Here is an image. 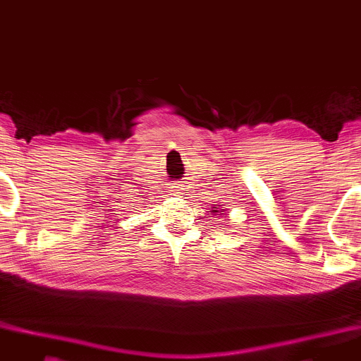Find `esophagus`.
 Instances as JSON below:
<instances>
[{"label": "esophagus", "mask_w": 361, "mask_h": 361, "mask_svg": "<svg viewBox=\"0 0 361 361\" xmlns=\"http://www.w3.org/2000/svg\"><path fill=\"white\" fill-rule=\"evenodd\" d=\"M180 186H182V185H176V183H175L171 190H172L173 193H180V192H178V190H180Z\"/></svg>", "instance_id": "34e87169"}]
</instances>
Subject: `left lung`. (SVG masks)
<instances>
[{"mask_svg":"<svg viewBox=\"0 0 361 361\" xmlns=\"http://www.w3.org/2000/svg\"><path fill=\"white\" fill-rule=\"evenodd\" d=\"M215 204H216V202H215ZM218 207H221V205H218ZM219 211H221V212H224L225 209H219ZM219 211H218L216 208H214V207H212V211H211V214H216V212H219ZM222 225H224V224H222Z\"/></svg>","mask_w":361,"mask_h":361,"instance_id":"left-lung-1","label":"left lung"}]
</instances>
